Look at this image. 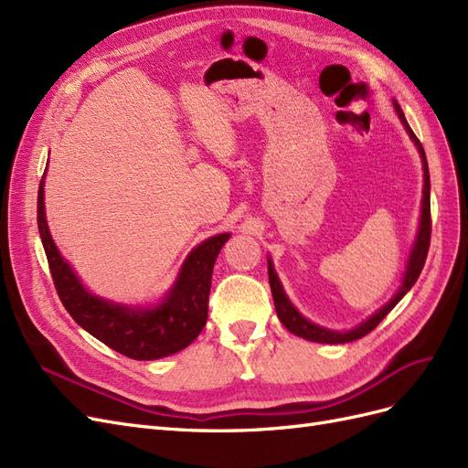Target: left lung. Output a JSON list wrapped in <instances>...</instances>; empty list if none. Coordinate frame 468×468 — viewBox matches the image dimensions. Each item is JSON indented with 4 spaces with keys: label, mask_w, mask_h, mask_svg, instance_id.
<instances>
[{
    "label": "left lung",
    "mask_w": 468,
    "mask_h": 468,
    "mask_svg": "<svg viewBox=\"0 0 468 468\" xmlns=\"http://www.w3.org/2000/svg\"><path fill=\"white\" fill-rule=\"evenodd\" d=\"M394 111L396 115H399L400 122L404 124L406 133L412 138V143L416 144L418 152H420V158H421V167H423V197H421V215H420V226H418V234L414 239V246L412 251H410V258H408V265H406V271L402 277V285L400 289L396 291V294L392 299L378 308L375 314H371L365 322H361L359 325H356L353 330L347 332H337V330H328V328H322V325L314 324L306 320L299 310L292 306V303L289 301V296L282 291L281 281L275 273L273 263L271 260H267V271H269V285H271V292H273V303H275V310H277V316L282 322V325L289 332H292L294 335L304 337L308 342H318V344H347V342H356V339L367 335L369 332H373L377 325L382 322L390 310L402 301V296L414 287V282L418 281L423 263H426L428 258V250H430V238H431V208H430V169H428V160H426V152H423V146L420 140L416 138L414 131L410 129V124L404 117V112L400 109V105L394 101Z\"/></svg>",
    "instance_id": "1"
}]
</instances>
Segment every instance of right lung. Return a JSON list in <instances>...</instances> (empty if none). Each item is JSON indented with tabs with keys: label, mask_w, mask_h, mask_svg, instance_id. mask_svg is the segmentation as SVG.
<instances>
[{
	"label": "right lung",
	"mask_w": 468,
	"mask_h": 468,
	"mask_svg": "<svg viewBox=\"0 0 468 468\" xmlns=\"http://www.w3.org/2000/svg\"><path fill=\"white\" fill-rule=\"evenodd\" d=\"M37 220L56 292L64 308L99 342L136 361L162 359L186 349L208 316L212 267L230 234H217L191 250L177 279L158 304L126 306L90 292L60 256L45 215V177L38 187Z\"/></svg>",
	"instance_id": "1"
}]
</instances>
